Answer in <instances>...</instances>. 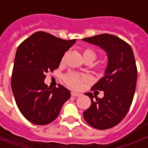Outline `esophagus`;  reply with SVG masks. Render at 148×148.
<instances>
[{"label":"esophagus","instance_id":"34e87169","mask_svg":"<svg viewBox=\"0 0 148 148\" xmlns=\"http://www.w3.org/2000/svg\"><path fill=\"white\" fill-rule=\"evenodd\" d=\"M71 96L72 97H79V96H81V94L78 93H76V92H71Z\"/></svg>","mask_w":148,"mask_h":148}]
</instances>
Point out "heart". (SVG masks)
Instances as JSON below:
<instances>
[{
  "label": "heart",
  "instance_id": "b5f03b06",
  "mask_svg": "<svg viewBox=\"0 0 148 148\" xmlns=\"http://www.w3.org/2000/svg\"><path fill=\"white\" fill-rule=\"evenodd\" d=\"M84 60H95L97 58V54L92 49H86L83 51ZM86 80V76L84 74H77V73H69L64 77L65 83L68 86L73 89L78 90L82 86V83L84 81Z\"/></svg>",
  "mask_w": 148,
  "mask_h": 148
}]
</instances>
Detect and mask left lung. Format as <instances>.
<instances>
[{
    "instance_id": "obj_1",
    "label": "left lung",
    "mask_w": 148,
    "mask_h": 148,
    "mask_svg": "<svg viewBox=\"0 0 148 148\" xmlns=\"http://www.w3.org/2000/svg\"><path fill=\"white\" fill-rule=\"evenodd\" d=\"M82 40L99 46L108 56L105 76L91 88L92 90L104 91V97L97 98L92 93H86L91 99V106L83 112L85 121L91 127L105 130L119 124L127 115L132 102L137 78L133 51L125 41L109 34Z\"/></svg>"
}]
</instances>
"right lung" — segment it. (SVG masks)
I'll return each instance as SVG.
<instances>
[{
    "mask_svg": "<svg viewBox=\"0 0 148 148\" xmlns=\"http://www.w3.org/2000/svg\"><path fill=\"white\" fill-rule=\"evenodd\" d=\"M76 39L65 40L45 32L32 34L18 47L11 86L19 110L27 121L46 125L55 121L70 97L63 86L48 87L46 73L59 66L65 52Z\"/></svg>",
    "mask_w": 148,
    "mask_h": 148,
    "instance_id": "obj_1",
    "label": "right lung"
}]
</instances>
